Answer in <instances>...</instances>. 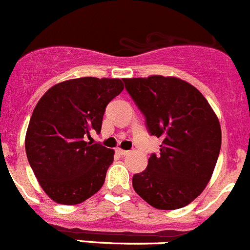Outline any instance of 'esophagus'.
<instances>
[{
    "mask_svg": "<svg viewBox=\"0 0 250 250\" xmlns=\"http://www.w3.org/2000/svg\"><path fill=\"white\" fill-rule=\"evenodd\" d=\"M116 152H118L119 154H121V156H126V154L129 153V151H126V149H121V148L116 149Z\"/></svg>",
    "mask_w": 250,
    "mask_h": 250,
    "instance_id": "esophagus-1",
    "label": "esophagus"
}]
</instances>
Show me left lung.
Masks as SVG:
<instances>
[{
	"label": "left lung",
	"instance_id": "1",
	"mask_svg": "<svg viewBox=\"0 0 250 250\" xmlns=\"http://www.w3.org/2000/svg\"><path fill=\"white\" fill-rule=\"evenodd\" d=\"M146 127L163 140L147 168L132 177L135 191L159 210L184 208L203 192L221 149V126L200 92L175 77L125 78Z\"/></svg>",
	"mask_w": 250,
	"mask_h": 250
}]
</instances>
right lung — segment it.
Wrapping results in <instances>:
<instances>
[{"label":"right lung","instance_id":"1","mask_svg":"<svg viewBox=\"0 0 250 250\" xmlns=\"http://www.w3.org/2000/svg\"><path fill=\"white\" fill-rule=\"evenodd\" d=\"M124 89L119 78L82 77L51 87L38 102L25 135L28 161L58 204L76 205L104 184L114 151L85 142L102 130L105 106Z\"/></svg>","mask_w":250,"mask_h":250}]
</instances>
